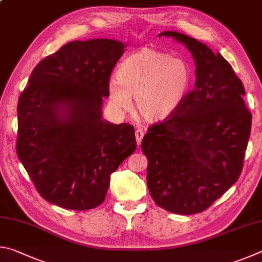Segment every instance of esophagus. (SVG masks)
Returning <instances> with one entry per match:
<instances>
[{
    "label": "esophagus",
    "instance_id": "1",
    "mask_svg": "<svg viewBox=\"0 0 262 262\" xmlns=\"http://www.w3.org/2000/svg\"><path fill=\"white\" fill-rule=\"evenodd\" d=\"M144 138V131L141 128H137L136 130V139H137V145L140 146L141 140Z\"/></svg>",
    "mask_w": 262,
    "mask_h": 262
}]
</instances>
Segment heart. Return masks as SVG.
<instances>
[{"label": "heart", "instance_id": "heart-1", "mask_svg": "<svg viewBox=\"0 0 262 262\" xmlns=\"http://www.w3.org/2000/svg\"><path fill=\"white\" fill-rule=\"evenodd\" d=\"M117 79L109 82V98L119 110L132 107L146 121L158 122L172 116L189 95L194 80L191 64L153 48H143L119 64Z\"/></svg>", "mask_w": 262, "mask_h": 262}]
</instances>
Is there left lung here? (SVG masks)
Segmentation results:
<instances>
[{
    "label": "left lung",
    "mask_w": 262,
    "mask_h": 262,
    "mask_svg": "<svg viewBox=\"0 0 262 262\" xmlns=\"http://www.w3.org/2000/svg\"><path fill=\"white\" fill-rule=\"evenodd\" d=\"M195 62V84L177 112L152 124L141 141L147 186L159 207L191 215L207 209L241 176L252 114L244 85L220 53L176 31Z\"/></svg>",
    "instance_id": "8db88e82"
}]
</instances>
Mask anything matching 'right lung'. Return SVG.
I'll return each mask as SVG.
<instances>
[{
  "label": "right lung",
  "instance_id": "right-lung-1",
  "mask_svg": "<svg viewBox=\"0 0 262 262\" xmlns=\"http://www.w3.org/2000/svg\"><path fill=\"white\" fill-rule=\"evenodd\" d=\"M124 47L110 39L69 42L39 62L21 92L17 155L50 204L98 207L110 175L137 148L134 126L105 122L101 112Z\"/></svg>",
  "mask_w": 262,
  "mask_h": 262
}]
</instances>
